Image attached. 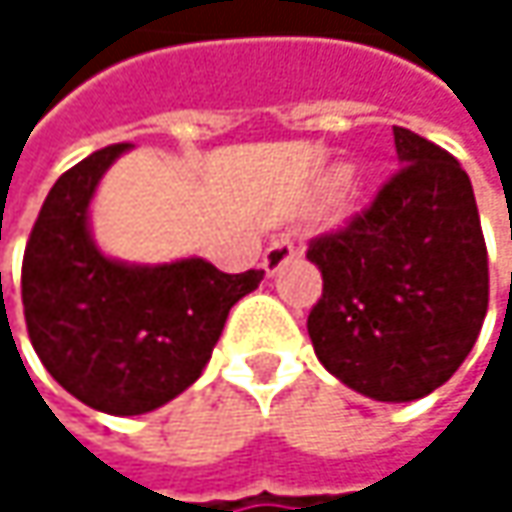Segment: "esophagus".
<instances>
[{
    "label": "esophagus",
    "instance_id": "esophagus-1",
    "mask_svg": "<svg viewBox=\"0 0 512 512\" xmlns=\"http://www.w3.org/2000/svg\"><path fill=\"white\" fill-rule=\"evenodd\" d=\"M296 255H299V249H296V243L290 237L272 240L269 249L263 252V269H266V275H275L284 263H290Z\"/></svg>",
    "mask_w": 512,
    "mask_h": 512
}]
</instances>
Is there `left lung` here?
I'll return each instance as SVG.
<instances>
[{
  "label": "left lung",
  "mask_w": 512,
  "mask_h": 512,
  "mask_svg": "<svg viewBox=\"0 0 512 512\" xmlns=\"http://www.w3.org/2000/svg\"><path fill=\"white\" fill-rule=\"evenodd\" d=\"M400 171L344 228L311 240L323 296L308 335L323 367L353 391L409 403L445 385L471 353L489 263L460 162L394 127Z\"/></svg>",
  "instance_id": "left-lung-1"
}]
</instances>
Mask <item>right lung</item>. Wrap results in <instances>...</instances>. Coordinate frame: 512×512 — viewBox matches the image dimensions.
<instances>
[{
	"label": "right lung",
	"mask_w": 512,
	"mask_h": 512,
	"mask_svg": "<svg viewBox=\"0 0 512 512\" xmlns=\"http://www.w3.org/2000/svg\"><path fill=\"white\" fill-rule=\"evenodd\" d=\"M130 145H109L64 171L23 255L29 341L50 376L106 415H145L186 391L263 269L228 275L204 257L121 263L91 240L88 204Z\"/></svg>",
	"instance_id": "right-lung-1"
}]
</instances>
